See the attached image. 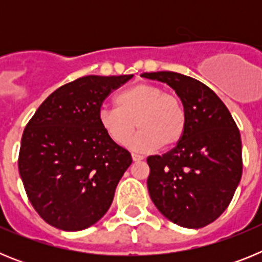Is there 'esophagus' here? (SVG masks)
I'll return each mask as SVG.
<instances>
[{"label": "esophagus", "mask_w": 262, "mask_h": 262, "mask_svg": "<svg viewBox=\"0 0 262 262\" xmlns=\"http://www.w3.org/2000/svg\"><path fill=\"white\" fill-rule=\"evenodd\" d=\"M131 156H133L134 161H140V160L144 159V157H143L142 155H138V154H131Z\"/></svg>", "instance_id": "34e87169"}]
</instances>
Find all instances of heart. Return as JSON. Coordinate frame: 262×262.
<instances>
[{
    "label": "heart",
    "mask_w": 262,
    "mask_h": 262,
    "mask_svg": "<svg viewBox=\"0 0 262 262\" xmlns=\"http://www.w3.org/2000/svg\"><path fill=\"white\" fill-rule=\"evenodd\" d=\"M115 107L98 111L99 126L119 145L126 144L135 128H140L131 147L154 151L161 145L172 148L181 142L186 129V111L177 96L159 85L139 82L115 96Z\"/></svg>",
    "instance_id": "b5f03b06"
}]
</instances>
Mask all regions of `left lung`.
Here are the masks:
<instances>
[{"label":"left lung","mask_w":262,"mask_h":262,"mask_svg":"<svg viewBox=\"0 0 262 262\" xmlns=\"http://www.w3.org/2000/svg\"><path fill=\"white\" fill-rule=\"evenodd\" d=\"M142 76L174 89L186 111L181 142L147 159L149 196L170 222L202 228L223 214L240 182V131L222 99L201 81L165 71Z\"/></svg>","instance_id":"8db88e82"}]
</instances>
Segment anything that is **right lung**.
<instances>
[{"label":"right lung","mask_w":262,"mask_h":262,"mask_svg":"<svg viewBox=\"0 0 262 262\" xmlns=\"http://www.w3.org/2000/svg\"><path fill=\"white\" fill-rule=\"evenodd\" d=\"M133 75L85 76L39 106L23 131L18 168L32 207L62 231H81L107 212L133 163L99 126L98 111Z\"/></svg>","instance_id":"add662e5"}]
</instances>
